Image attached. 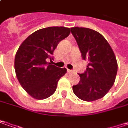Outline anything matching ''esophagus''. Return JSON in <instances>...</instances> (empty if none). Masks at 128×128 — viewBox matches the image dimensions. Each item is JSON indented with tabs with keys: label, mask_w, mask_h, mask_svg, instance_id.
Returning a JSON list of instances; mask_svg holds the SVG:
<instances>
[{
	"label": "esophagus",
	"mask_w": 128,
	"mask_h": 128,
	"mask_svg": "<svg viewBox=\"0 0 128 128\" xmlns=\"http://www.w3.org/2000/svg\"><path fill=\"white\" fill-rule=\"evenodd\" d=\"M67 72L68 73H74V71H73V70H70V69H67Z\"/></svg>",
	"instance_id": "esophagus-1"
}]
</instances>
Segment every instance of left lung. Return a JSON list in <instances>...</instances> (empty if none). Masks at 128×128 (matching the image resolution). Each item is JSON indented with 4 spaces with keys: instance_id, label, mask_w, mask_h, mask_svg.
<instances>
[{
    "instance_id": "1",
    "label": "left lung",
    "mask_w": 128,
    "mask_h": 128,
    "mask_svg": "<svg viewBox=\"0 0 128 128\" xmlns=\"http://www.w3.org/2000/svg\"><path fill=\"white\" fill-rule=\"evenodd\" d=\"M71 30L83 60L88 63L86 72L79 74L80 81L73 86V91L85 101L100 99L114 84L118 72L116 57L107 40L97 31L79 27Z\"/></svg>"
}]
</instances>
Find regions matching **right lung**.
I'll list each match as a JSON object with an SVG mask.
<instances>
[{
	"label": "right lung",
	"instance_id": "add662e5",
	"mask_svg": "<svg viewBox=\"0 0 128 128\" xmlns=\"http://www.w3.org/2000/svg\"><path fill=\"white\" fill-rule=\"evenodd\" d=\"M68 28L49 27L35 31L20 44L15 56V70L20 85L35 99L47 98L55 92L57 83L66 73L48 63L59 42L67 38Z\"/></svg>",
	"mask_w": 128,
	"mask_h": 128
}]
</instances>
